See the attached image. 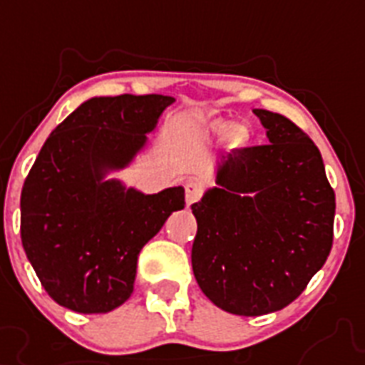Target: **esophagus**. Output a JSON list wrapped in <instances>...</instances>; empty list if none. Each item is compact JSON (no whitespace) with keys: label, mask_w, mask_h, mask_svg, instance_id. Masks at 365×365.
I'll return each mask as SVG.
<instances>
[{"label":"esophagus","mask_w":365,"mask_h":365,"mask_svg":"<svg viewBox=\"0 0 365 365\" xmlns=\"http://www.w3.org/2000/svg\"><path fill=\"white\" fill-rule=\"evenodd\" d=\"M202 183L197 182V180H191V182L185 183V200H187V205H193L197 200L202 197Z\"/></svg>","instance_id":"34e87169"}]
</instances>
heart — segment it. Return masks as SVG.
<instances>
[{"label": "heart", "instance_id": "obj_1", "mask_svg": "<svg viewBox=\"0 0 365 365\" xmlns=\"http://www.w3.org/2000/svg\"><path fill=\"white\" fill-rule=\"evenodd\" d=\"M225 128H227V125H225V123L217 121L212 125V130L214 132H223ZM227 136L233 145H244V143H246V140H248V128H246L244 125H235V126H231V130L227 132Z\"/></svg>", "mask_w": 365, "mask_h": 365}]
</instances>
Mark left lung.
<instances>
[{
	"mask_svg": "<svg viewBox=\"0 0 365 365\" xmlns=\"http://www.w3.org/2000/svg\"><path fill=\"white\" fill-rule=\"evenodd\" d=\"M254 113L269 143L225 155L220 187L191 206L195 278L214 305L239 317L288 307L334 244L335 193L318 148L288 117Z\"/></svg>",
	"mask_w": 365,
	"mask_h": 365,
	"instance_id": "obj_1",
	"label": "left lung"
}]
</instances>
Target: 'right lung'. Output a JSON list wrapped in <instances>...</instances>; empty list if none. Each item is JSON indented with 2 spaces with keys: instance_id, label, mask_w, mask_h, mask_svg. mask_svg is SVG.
Returning <instances> with one entry per match:
<instances>
[{
  "instance_id": "obj_1",
  "label": "right lung",
  "mask_w": 365,
  "mask_h": 365,
  "mask_svg": "<svg viewBox=\"0 0 365 365\" xmlns=\"http://www.w3.org/2000/svg\"><path fill=\"white\" fill-rule=\"evenodd\" d=\"M170 104L163 94L91 98L43 143L20 195V239L58 305L83 314L121 307L140 250L185 206L183 187L143 195L100 182V168L126 165Z\"/></svg>"
}]
</instances>
